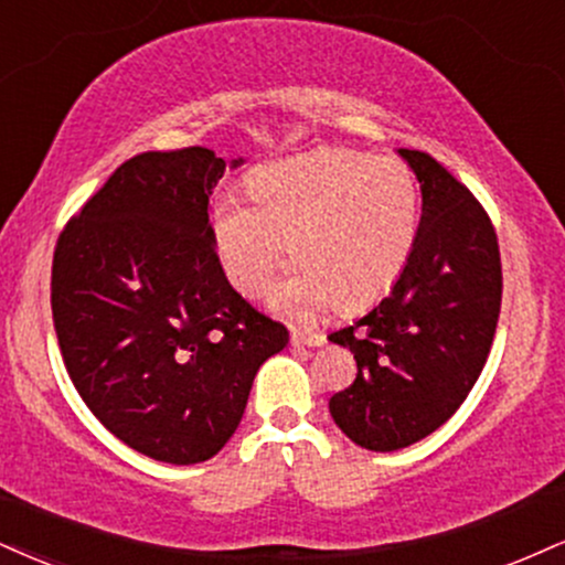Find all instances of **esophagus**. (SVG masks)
<instances>
[{"mask_svg": "<svg viewBox=\"0 0 565 565\" xmlns=\"http://www.w3.org/2000/svg\"><path fill=\"white\" fill-rule=\"evenodd\" d=\"M323 342H326L323 331H312V329H308V331L295 329V331H291V344H297V348H300V344H308V348H321Z\"/></svg>", "mask_w": 565, "mask_h": 565, "instance_id": "34e87169", "label": "esophagus"}]
</instances>
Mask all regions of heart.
I'll return each instance as SVG.
<instances>
[{
    "label": "heart",
    "instance_id": "b5f03b06",
    "mask_svg": "<svg viewBox=\"0 0 565 565\" xmlns=\"http://www.w3.org/2000/svg\"><path fill=\"white\" fill-rule=\"evenodd\" d=\"M244 196L213 205L210 228L223 274L242 295H260L284 265L297 268L274 289L289 316L342 305L355 310L403 276L418 236V183L394 158L318 149L276 160L249 175Z\"/></svg>",
    "mask_w": 565,
    "mask_h": 565
}]
</instances>
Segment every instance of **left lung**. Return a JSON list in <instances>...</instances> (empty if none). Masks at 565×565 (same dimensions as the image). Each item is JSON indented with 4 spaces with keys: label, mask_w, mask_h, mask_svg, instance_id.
Returning <instances> with one entry per match:
<instances>
[{
    "label": "left lung",
    "mask_w": 565,
    "mask_h": 565,
    "mask_svg": "<svg viewBox=\"0 0 565 565\" xmlns=\"http://www.w3.org/2000/svg\"><path fill=\"white\" fill-rule=\"evenodd\" d=\"M399 154L424 200L411 260L369 316L329 337L358 363L355 382L329 399L331 418L376 452L429 437L463 405L487 363L502 300L487 210L431 154Z\"/></svg>",
    "instance_id": "8db88e82"
}]
</instances>
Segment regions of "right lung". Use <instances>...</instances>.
Returning a JSON list of instances; mask_svg holds the SVG:
<instances>
[{
  "instance_id": "1",
  "label": "right lung",
  "mask_w": 565,
  "mask_h": 565,
  "mask_svg": "<svg viewBox=\"0 0 565 565\" xmlns=\"http://www.w3.org/2000/svg\"><path fill=\"white\" fill-rule=\"evenodd\" d=\"M223 171L207 147L136 154L54 247L52 318L71 382L107 431L162 463L213 458L257 369L289 342L217 260L207 205Z\"/></svg>"
}]
</instances>
